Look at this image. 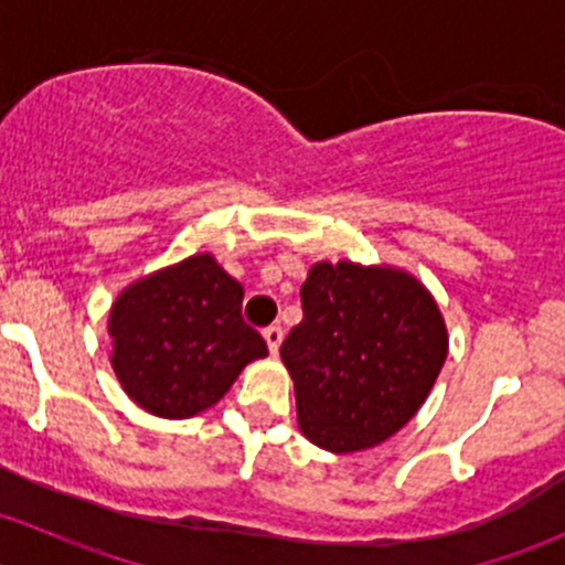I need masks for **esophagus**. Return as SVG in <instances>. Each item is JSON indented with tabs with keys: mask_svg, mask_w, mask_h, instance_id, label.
Returning <instances> with one entry per match:
<instances>
[{
	"mask_svg": "<svg viewBox=\"0 0 565 565\" xmlns=\"http://www.w3.org/2000/svg\"><path fill=\"white\" fill-rule=\"evenodd\" d=\"M262 335H265L270 355H278V347H281V341H284L281 324H270V328H265V333H262Z\"/></svg>",
	"mask_w": 565,
	"mask_h": 565,
	"instance_id": "34e87169",
	"label": "esophagus"
}]
</instances>
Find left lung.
I'll return each instance as SVG.
<instances>
[{"label":"left lung","mask_w":565,"mask_h":565,"mask_svg":"<svg viewBox=\"0 0 565 565\" xmlns=\"http://www.w3.org/2000/svg\"><path fill=\"white\" fill-rule=\"evenodd\" d=\"M303 322L281 344L298 426L330 454L380 446L413 420L448 355L435 295L413 273L317 262L300 287Z\"/></svg>","instance_id":"8db88e82"}]
</instances>
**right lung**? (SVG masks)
Instances as JSON below:
<instances>
[{
	"instance_id": "1",
	"label": "right lung",
	"mask_w": 565,
	"mask_h": 565,
	"mask_svg": "<svg viewBox=\"0 0 565 565\" xmlns=\"http://www.w3.org/2000/svg\"><path fill=\"white\" fill-rule=\"evenodd\" d=\"M241 306L243 287L207 250L128 284L106 324L108 361L128 398L169 420L218 404L243 369L267 355Z\"/></svg>"
}]
</instances>
